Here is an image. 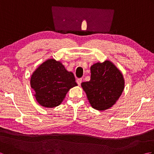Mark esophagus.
Listing matches in <instances>:
<instances>
[{
	"label": "esophagus",
	"mask_w": 154,
	"mask_h": 154,
	"mask_svg": "<svg viewBox=\"0 0 154 154\" xmlns=\"http://www.w3.org/2000/svg\"><path fill=\"white\" fill-rule=\"evenodd\" d=\"M77 83L78 84V85H81V83H82V79H81V78H79V79H77Z\"/></svg>",
	"instance_id": "34e87169"
}]
</instances>
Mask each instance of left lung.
I'll return each instance as SVG.
<instances>
[{
    "label": "left lung",
    "mask_w": 154,
    "mask_h": 154,
    "mask_svg": "<svg viewBox=\"0 0 154 154\" xmlns=\"http://www.w3.org/2000/svg\"><path fill=\"white\" fill-rule=\"evenodd\" d=\"M91 79L81 83L91 106L98 110L109 109L116 103L124 89L120 71L110 61L91 67Z\"/></svg>",
    "instance_id": "8db88e82"
}]
</instances>
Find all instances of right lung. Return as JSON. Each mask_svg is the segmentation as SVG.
I'll return each mask as SVG.
<instances>
[{
  "instance_id": "obj_1",
  "label": "right lung",
  "mask_w": 154,
  "mask_h": 154,
  "mask_svg": "<svg viewBox=\"0 0 154 154\" xmlns=\"http://www.w3.org/2000/svg\"><path fill=\"white\" fill-rule=\"evenodd\" d=\"M31 87L41 106H59L71 88L77 85L72 72L65 69L60 61L50 59L42 63L31 76Z\"/></svg>"
}]
</instances>
